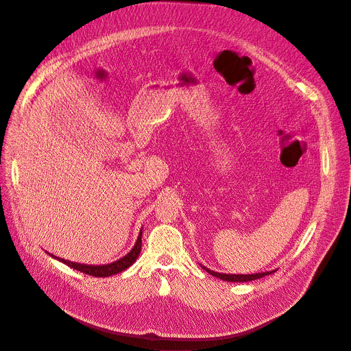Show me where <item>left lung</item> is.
<instances>
[{
    "instance_id": "1",
    "label": "left lung",
    "mask_w": 351,
    "mask_h": 351,
    "mask_svg": "<svg viewBox=\"0 0 351 351\" xmlns=\"http://www.w3.org/2000/svg\"><path fill=\"white\" fill-rule=\"evenodd\" d=\"M206 271H208L211 276L214 277H218L221 280L224 281H237V282H245V281H252V280H256V278H262L267 274H271L274 271H265V273H256V274H224V273H217V271H213V270H208L204 267Z\"/></svg>"
}]
</instances>
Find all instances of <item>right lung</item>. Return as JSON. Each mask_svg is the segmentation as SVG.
<instances>
[{
  "label": "right lung",
  "mask_w": 351,
  "mask_h": 351,
  "mask_svg": "<svg viewBox=\"0 0 351 351\" xmlns=\"http://www.w3.org/2000/svg\"><path fill=\"white\" fill-rule=\"evenodd\" d=\"M141 235H143V231L140 232L138 238H137V242L134 245V247L132 249L130 253H127L125 256H123L121 259L113 262V263H109V265H99V266H89V265H81V263H74V262H69L66 259H61V258H56V256H51L60 262H62L64 265L78 270V271H82L88 276H93V277H109V276H113V274H117L123 270H125L127 267H130L138 258V254L141 252Z\"/></svg>",
  "instance_id": "1"
}]
</instances>
